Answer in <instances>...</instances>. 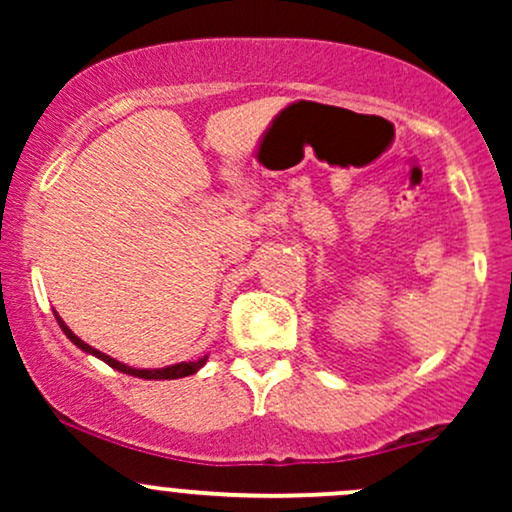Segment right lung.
Masks as SVG:
<instances>
[{
  "instance_id": "add662e5",
  "label": "right lung",
  "mask_w": 512,
  "mask_h": 512,
  "mask_svg": "<svg viewBox=\"0 0 512 512\" xmlns=\"http://www.w3.org/2000/svg\"><path fill=\"white\" fill-rule=\"evenodd\" d=\"M55 317H57V322H60V327H62V332L67 334L69 339H72V342L79 346L81 351H86V354H93L96 358H101V361H105L108 363L110 368H115V370H120V373H127V375H134V378H144V380H175V378H187V375H192V373H197L199 368L204 366V363H207V356L204 358H199V361H187V363H175V366H168V368H154V370H139V368H129V366H125V363H120V361H115V358H110L108 354H103V351H98V349H93V346H88L86 342H81L79 337H76V334L69 330L67 325H64L62 322V317L55 313Z\"/></svg>"
}]
</instances>
